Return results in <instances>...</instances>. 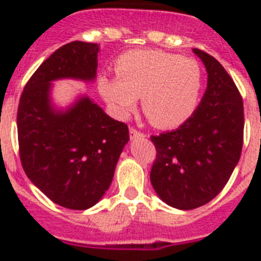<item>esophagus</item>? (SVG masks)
<instances>
[{"mask_svg": "<svg viewBox=\"0 0 261 261\" xmlns=\"http://www.w3.org/2000/svg\"><path fill=\"white\" fill-rule=\"evenodd\" d=\"M138 137H143L142 133H139L137 128H134V127H130V138L134 139V138H138Z\"/></svg>", "mask_w": 261, "mask_h": 261, "instance_id": "esophagus-1", "label": "esophagus"}]
</instances>
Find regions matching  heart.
Here are the masks:
<instances>
[{
  "label": "heart",
  "mask_w": 261,
  "mask_h": 261,
  "mask_svg": "<svg viewBox=\"0 0 261 261\" xmlns=\"http://www.w3.org/2000/svg\"><path fill=\"white\" fill-rule=\"evenodd\" d=\"M116 77L101 75L98 92L119 116L130 115L142 97L147 119L160 128H173L198 107L203 71L198 61L163 50H134L115 62Z\"/></svg>",
  "instance_id": "1"
}]
</instances>
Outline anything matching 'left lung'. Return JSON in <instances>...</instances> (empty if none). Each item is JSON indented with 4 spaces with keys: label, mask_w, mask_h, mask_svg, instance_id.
Returning <instances> with one entry per match:
<instances>
[{
    "label": "left lung",
    "mask_w": 261,
    "mask_h": 261,
    "mask_svg": "<svg viewBox=\"0 0 261 261\" xmlns=\"http://www.w3.org/2000/svg\"><path fill=\"white\" fill-rule=\"evenodd\" d=\"M192 51L207 70L202 101L178 128L151 135L157 150L151 186L178 210L203 206L223 190L239 164L244 138V104L234 81L214 57Z\"/></svg>",
    "instance_id": "8db88e82"
}]
</instances>
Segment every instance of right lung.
Segmentation results:
<instances>
[{
  "label": "right lung",
  "mask_w": 261,
  "mask_h": 261,
  "mask_svg": "<svg viewBox=\"0 0 261 261\" xmlns=\"http://www.w3.org/2000/svg\"><path fill=\"white\" fill-rule=\"evenodd\" d=\"M97 43L71 42L53 53L27 83L17 111L22 169L59 206L87 210L110 188L128 142V127L115 120L88 96L59 110L51 100L53 83L94 81Z\"/></svg>",
  "instance_id": "1"
}]
</instances>
